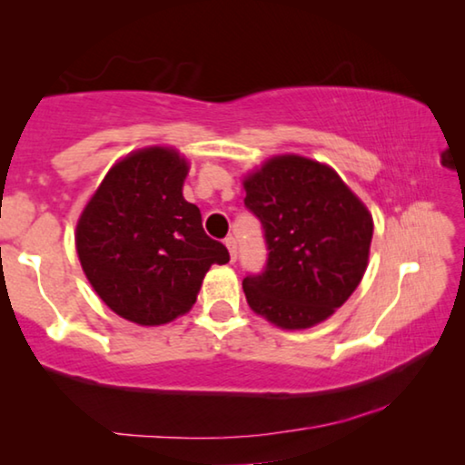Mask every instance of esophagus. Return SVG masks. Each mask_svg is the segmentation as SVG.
I'll return each instance as SVG.
<instances>
[{"mask_svg":"<svg viewBox=\"0 0 465 465\" xmlns=\"http://www.w3.org/2000/svg\"><path fill=\"white\" fill-rule=\"evenodd\" d=\"M225 246H227V250H230L232 262H235V256H238V242H235L233 235H230V238H225Z\"/></svg>","mask_w":465,"mask_h":465,"instance_id":"34e87169","label":"esophagus"}]
</instances>
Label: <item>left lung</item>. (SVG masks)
I'll use <instances>...</instances> for the list:
<instances>
[{
    "label": "left lung",
    "mask_w": 465,
    "mask_h": 465,
    "mask_svg": "<svg viewBox=\"0 0 465 465\" xmlns=\"http://www.w3.org/2000/svg\"><path fill=\"white\" fill-rule=\"evenodd\" d=\"M264 227L269 262L242 282L252 312L281 330L322 324L359 287L373 217L334 168L297 153L272 155L242 180Z\"/></svg>",
    "instance_id": "left-lung-1"
}]
</instances>
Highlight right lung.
Wrapping results in <instances>:
<instances>
[{"instance_id":"obj_1","label":"right lung","mask_w":465,"mask_h":465,"mask_svg":"<svg viewBox=\"0 0 465 465\" xmlns=\"http://www.w3.org/2000/svg\"><path fill=\"white\" fill-rule=\"evenodd\" d=\"M191 162L176 147L149 145L121 157L85 203L75 250L85 279L116 316L163 326L196 302L204 274L230 252L203 230L183 194Z\"/></svg>"}]
</instances>
